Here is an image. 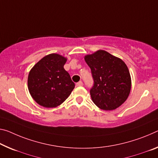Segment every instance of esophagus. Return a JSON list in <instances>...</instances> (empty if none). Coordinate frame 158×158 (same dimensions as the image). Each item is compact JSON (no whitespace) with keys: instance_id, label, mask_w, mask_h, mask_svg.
<instances>
[{"instance_id":"34e87169","label":"esophagus","mask_w":158,"mask_h":158,"mask_svg":"<svg viewBox=\"0 0 158 158\" xmlns=\"http://www.w3.org/2000/svg\"><path fill=\"white\" fill-rule=\"evenodd\" d=\"M76 85L77 86H83V82H82L81 81H80L79 82H77Z\"/></svg>"}]
</instances>
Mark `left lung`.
Returning a JSON list of instances; mask_svg holds the SVG:
<instances>
[{
	"label": "left lung",
	"instance_id": "left-lung-1",
	"mask_svg": "<svg viewBox=\"0 0 158 158\" xmlns=\"http://www.w3.org/2000/svg\"><path fill=\"white\" fill-rule=\"evenodd\" d=\"M91 70L94 86L90 90L93 102L104 110H112L126 101L131 87L127 64L119 57L99 50L84 57Z\"/></svg>",
	"mask_w": 158,
	"mask_h": 158
}]
</instances>
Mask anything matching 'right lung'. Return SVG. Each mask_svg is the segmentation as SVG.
<instances>
[{"mask_svg": "<svg viewBox=\"0 0 158 158\" xmlns=\"http://www.w3.org/2000/svg\"><path fill=\"white\" fill-rule=\"evenodd\" d=\"M67 58L52 53L44 57L30 70L28 89L31 97L40 106L56 107L71 94L75 84L64 65Z\"/></svg>", "mask_w": 158, "mask_h": 158, "instance_id": "1", "label": "right lung"}]
</instances>
